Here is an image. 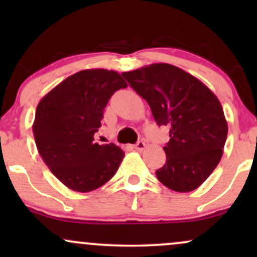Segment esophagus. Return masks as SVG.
Masks as SVG:
<instances>
[{"instance_id":"1","label":"esophagus","mask_w":257,"mask_h":257,"mask_svg":"<svg viewBox=\"0 0 257 257\" xmlns=\"http://www.w3.org/2000/svg\"><path fill=\"white\" fill-rule=\"evenodd\" d=\"M145 147H146V144L144 143V141H139L137 145L134 146V149L138 150V151H143V150L145 149Z\"/></svg>"}]
</instances>
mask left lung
Listing matches in <instances>:
<instances>
[{
    "label": "left lung",
    "mask_w": 257,
    "mask_h": 257,
    "mask_svg": "<svg viewBox=\"0 0 257 257\" xmlns=\"http://www.w3.org/2000/svg\"><path fill=\"white\" fill-rule=\"evenodd\" d=\"M122 76L169 126L167 162L156 172L164 186L191 192L209 178L223 153L227 120L216 95L198 78L170 64H151Z\"/></svg>",
    "instance_id": "8db88e82"
}]
</instances>
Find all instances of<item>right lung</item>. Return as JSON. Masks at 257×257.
<instances>
[{"instance_id":"obj_1","label":"right lung","mask_w":257,"mask_h":257,"mask_svg":"<svg viewBox=\"0 0 257 257\" xmlns=\"http://www.w3.org/2000/svg\"><path fill=\"white\" fill-rule=\"evenodd\" d=\"M126 85L112 70H82L38 102L32 124L37 150L55 178L70 190H96L118 169L124 152L114 144L94 143V134L101 126L112 94Z\"/></svg>"}]
</instances>
